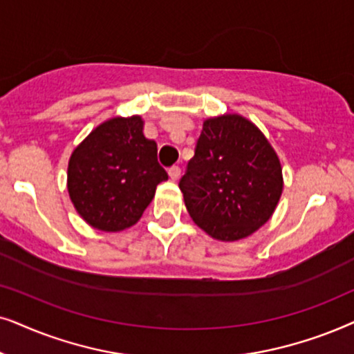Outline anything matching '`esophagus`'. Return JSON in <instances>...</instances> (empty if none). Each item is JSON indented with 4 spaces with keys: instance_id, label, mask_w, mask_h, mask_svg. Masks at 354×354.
I'll use <instances>...</instances> for the list:
<instances>
[{
    "instance_id": "esophagus-1",
    "label": "esophagus",
    "mask_w": 354,
    "mask_h": 354,
    "mask_svg": "<svg viewBox=\"0 0 354 354\" xmlns=\"http://www.w3.org/2000/svg\"><path fill=\"white\" fill-rule=\"evenodd\" d=\"M180 174H181V168H180V167H176V165H173V167L168 169V176H169V180L176 181L178 178H180Z\"/></svg>"
}]
</instances>
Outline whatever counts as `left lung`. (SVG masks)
<instances>
[{"instance_id":"1","label":"left lung","mask_w":354,"mask_h":354,"mask_svg":"<svg viewBox=\"0 0 354 354\" xmlns=\"http://www.w3.org/2000/svg\"><path fill=\"white\" fill-rule=\"evenodd\" d=\"M180 189L199 228L218 241H238L275 212L283 191L280 158L248 118L236 113L209 118Z\"/></svg>"}]
</instances>
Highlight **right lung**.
Wrapping results in <instances>:
<instances>
[{"instance_id":"right-lung-1","label":"right lung","mask_w":354,"mask_h":354,"mask_svg":"<svg viewBox=\"0 0 354 354\" xmlns=\"http://www.w3.org/2000/svg\"><path fill=\"white\" fill-rule=\"evenodd\" d=\"M167 180L139 115L103 121L73 150L68 165L74 209L92 228L108 233L138 223L157 185Z\"/></svg>"}]
</instances>
